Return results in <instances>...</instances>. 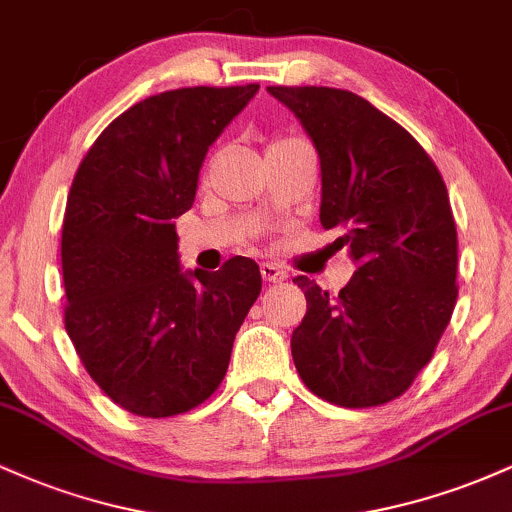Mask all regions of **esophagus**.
<instances>
[{
    "label": "esophagus",
    "instance_id": "esophagus-1",
    "mask_svg": "<svg viewBox=\"0 0 512 512\" xmlns=\"http://www.w3.org/2000/svg\"><path fill=\"white\" fill-rule=\"evenodd\" d=\"M260 274L264 281H269V284H281V281L286 279V272L281 267H276L274 262H262L260 264Z\"/></svg>",
    "mask_w": 512,
    "mask_h": 512
}]
</instances>
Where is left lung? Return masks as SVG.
<instances>
[{"label":"left lung","mask_w":512,"mask_h":512,"mask_svg":"<svg viewBox=\"0 0 512 512\" xmlns=\"http://www.w3.org/2000/svg\"><path fill=\"white\" fill-rule=\"evenodd\" d=\"M320 156V223L356 272L337 296L296 276L308 310L291 334L303 383L327 402L378 407L431 361L457 301V228L421 144L366 98L327 86H269Z\"/></svg>","instance_id":"obj_1"}]
</instances>
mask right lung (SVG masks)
Segmentation results:
<instances>
[{"label": "right lung", "instance_id": "1", "mask_svg": "<svg viewBox=\"0 0 512 512\" xmlns=\"http://www.w3.org/2000/svg\"><path fill=\"white\" fill-rule=\"evenodd\" d=\"M260 84L178 88L115 117L76 170L62 223L64 327L98 387L149 419L190 411L226 375L260 267L182 269L175 219L199 168Z\"/></svg>", "mask_w": 512, "mask_h": 512}]
</instances>
